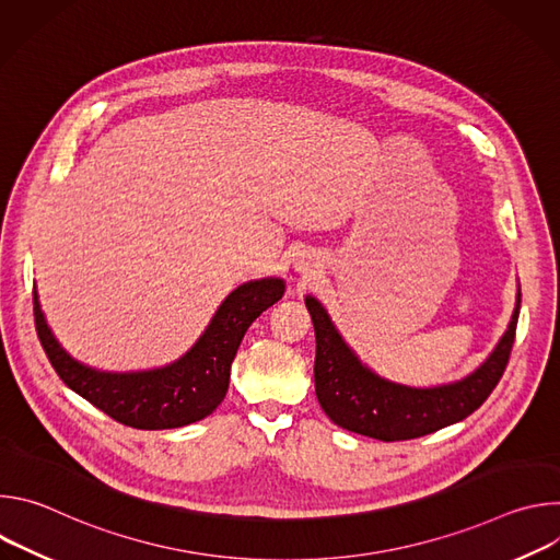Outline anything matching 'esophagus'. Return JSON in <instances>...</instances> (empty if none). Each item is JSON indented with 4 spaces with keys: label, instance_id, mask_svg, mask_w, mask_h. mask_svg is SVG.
I'll list each match as a JSON object with an SVG mask.
<instances>
[{
    "label": "esophagus",
    "instance_id": "esophagus-1",
    "mask_svg": "<svg viewBox=\"0 0 560 560\" xmlns=\"http://www.w3.org/2000/svg\"><path fill=\"white\" fill-rule=\"evenodd\" d=\"M299 270H307V268H305V266H299Z\"/></svg>",
    "mask_w": 560,
    "mask_h": 560
}]
</instances>
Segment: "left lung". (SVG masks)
Wrapping results in <instances>:
<instances>
[{
  "instance_id": "8db88e82",
  "label": "left lung",
  "mask_w": 560,
  "mask_h": 560,
  "mask_svg": "<svg viewBox=\"0 0 560 560\" xmlns=\"http://www.w3.org/2000/svg\"><path fill=\"white\" fill-rule=\"evenodd\" d=\"M305 305L316 337L314 389L330 421L370 439L408 441L458 423L483 406L510 361L521 292L512 322L492 354L465 378L436 387H410L381 378L359 361L322 303L305 296Z\"/></svg>"
}]
</instances>
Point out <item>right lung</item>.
<instances>
[{"instance_id":"1","label":"right lung","mask_w":560,"mask_h":560,"mask_svg":"<svg viewBox=\"0 0 560 560\" xmlns=\"http://www.w3.org/2000/svg\"><path fill=\"white\" fill-rule=\"evenodd\" d=\"M285 292L283 279L268 277L232 290L199 341L175 363L143 372H102L74 361L52 337L37 292L35 328L59 378L115 421L137 430H171L206 419L223 401L230 365L255 318Z\"/></svg>"}]
</instances>
